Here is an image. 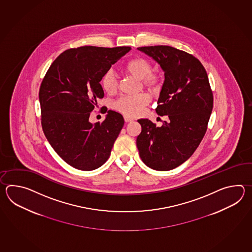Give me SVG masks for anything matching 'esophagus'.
I'll list each match as a JSON object with an SVG mask.
<instances>
[{
  "mask_svg": "<svg viewBox=\"0 0 252 252\" xmlns=\"http://www.w3.org/2000/svg\"><path fill=\"white\" fill-rule=\"evenodd\" d=\"M124 121H125V123H131L133 120L131 118H129L128 116H124Z\"/></svg>",
  "mask_w": 252,
  "mask_h": 252,
  "instance_id": "esophagus-1",
  "label": "esophagus"
}]
</instances>
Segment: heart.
Returning <instances> with one entry per match:
<instances>
[{
  "mask_svg": "<svg viewBox=\"0 0 252 252\" xmlns=\"http://www.w3.org/2000/svg\"><path fill=\"white\" fill-rule=\"evenodd\" d=\"M124 70L141 80L142 86L152 91H157L163 84V77L159 73L152 72L153 65L149 59L139 57L132 59L125 65ZM102 90L107 94H114L118 89L117 77L112 70L107 71L101 79ZM150 97L146 93L135 95L120 97L114 102V108L129 117H136L143 112L144 108L150 103Z\"/></svg>",
  "mask_w": 252,
  "mask_h": 252,
  "instance_id": "b5f03b06",
  "label": "heart"
}]
</instances>
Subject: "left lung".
Here are the masks:
<instances>
[{"mask_svg": "<svg viewBox=\"0 0 252 252\" xmlns=\"http://www.w3.org/2000/svg\"><path fill=\"white\" fill-rule=\"evenodd\" d=\"M165 71L156 112L167 115L161 127L148 119L139 120V157L158 171L180 166L193 155L207 130L214 95L204 65L193 55L170 46L140 47Z\"/></svg>", "mask_w": 252, "mask_h": 252, "instance_id": "left-lung-1", "label": "left lung"}]
</instances>
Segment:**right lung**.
I'll list each match as a JSON object with an SVG mask.
<instances>
[{
    "mask_svg": "<svg viewBox=\"0 0 252 252\" xmlns=\"http://www.w3.org/2000/svg\"><path fill=\"white\" fill-rule=\"evenodd\" d=\"M130 49L70 48L54 60L43 78L38 93L43 132L58 155L76 169L102 166L124 127L123 115L114 111H108L102 123L91 124L89 117L104 94L102 75Z\"/></svg>",
    "mask_w": 252,
    "mask_h": 252,
    "instance_id": "1",
    "label": "right lung"
}]
</instances>
